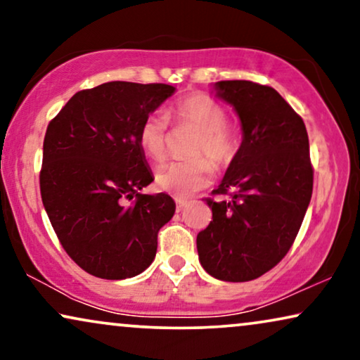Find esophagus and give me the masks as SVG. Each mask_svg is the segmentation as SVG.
Here are the masks:
<instances>
[{
  "label": "esophagus",
  "instance_id": "34e87169",
  "mask_svg": "<svg viewBox=\"0 0 360 360\" xmlns=\"http://www.w3.org/2000/svg\"><path fill=\"white\" fill-rule=\"evenodd\" d=\"M175 201H176V211H179V213H180L181 210H185L186 205H188L185 200H180V198H176Z\"/></svg>",
  "mask_w": 360,
  "mask_h": 360
}]
</instances>
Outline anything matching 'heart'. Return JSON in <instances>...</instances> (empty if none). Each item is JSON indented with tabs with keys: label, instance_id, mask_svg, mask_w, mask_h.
I'll list each match as a JSON object with an SVG mask.
<instances>
[{
	"label": "heart",
	"instance_id": "obj_1",
	"mask_svg": "<svg viewBox=\"0 0 360 360\" xmlns=\"http://www.w3.org/2000/svg\"><path fill=\"white\" fill-rule=\"evenodd\" d=\"M175 116L180 122L193 126L200 131L191 149V155L196 159L172 162L160 167L155 174V181L160 190L169 191L179 198H185L210 184L213 175L210 160L216 167H224L234 159L239 139L234 129L226 124L224 108L201 93L181 98L175 105ZM167 127L169 121L160 111L152 112L142 121L139 127V146L150 160L162 162L165 159Z\"/></svg>",
	"mask_w": 360,
	"mask_h": 360
}]
</instances>
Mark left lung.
Masks as SVG:
<instances>
[{"instance_id": "left-lung-1", "label": "left lung", "mask_w": 360, "mask_h": 360, "mask_svg": "<svg viewBox=\"0 0 360 360\" xmlns=\"http://www.w3.org/2000/svg\"><path fill=\"white\" fill-rule=\"evenodd\" d=\"M214 96L233 106L243 142L214 190L228 201L206 203L213 221L196 238L211 277L249 282L285 257L313 193L304 122L274 88L248 80L216 82Z\"/></svg>"}]
</instances>
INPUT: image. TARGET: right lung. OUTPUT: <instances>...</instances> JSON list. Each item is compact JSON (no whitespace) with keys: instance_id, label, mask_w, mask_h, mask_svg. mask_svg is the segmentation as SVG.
I'll return each mask as SVG.
<instances>
[{"instance_id":"add662e5","label":"right lung","mask_w":360,"mask_h":360,"mask_svg":"<svg viewBox=\"0 0 360 360\" xmlns=\"http://www.w3.org/2000/svg\"><path fill=\"white\" fill-rule=\"evenodd\" d=\"M174 93L164 83L108 82L75 93L47 126L44 208L67 254L98 278L144 272L175 213L169 195L139 193L154 180L139 127Z\"/></svg>"}]
</instances>
